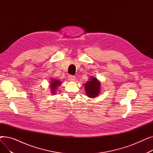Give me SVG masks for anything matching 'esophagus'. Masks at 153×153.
Wrapping results in <instances>:
<instances>
[{"instance_id": "34e87169", "label": "esophagus", "mask_w": 153, "mask_h": 153, "mask_svg": "<svg viewBox=\"0 0 153 153\" xmlns=\"http://www.w3.org/2000/svg\"><path fill=\"white\" fill-rule=\"evenodd\" d=\"M68 79H69V80L70 81H74L75 79H76V77L74 76L70 75V76H69Z\"/></svg>"}]
</instances>
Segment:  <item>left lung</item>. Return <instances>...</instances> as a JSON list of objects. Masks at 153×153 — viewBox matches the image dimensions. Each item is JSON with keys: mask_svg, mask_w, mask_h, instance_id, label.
Here are the masks:
<instances>
[{"mask_svg": "<svg viewBox=\"0 0 153 153\" xmlns=\"http://www.w3.org/2000/svg\"><path fill=\"white\" fill-rule=\"evenodd\" d=\"M84 88L88 97L94 99L100 94L101 82L96 77L91 76L89 81L84 84Z\"/></svg>", "mask_w": 153, "mask_h": 153, "instance_id": "obj_1", "label": "left lung"}]
</instances>
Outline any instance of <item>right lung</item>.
<instances>
[{
    "mask_svg": "<svg viewBox=\"0 0 153 153\" xmlns=\"http://www.w3.org/2000/svg\"><path fill=\"white\" fill-rule=\"evenodd\" d=\"M61 84V81H60L59 80L56 79H51L50 81V90L51 92L54 94H56V91L57 89V88Z\"/></svg>",
    "mask_w": 153,
    "mask_h": 153,
    "instance_id": "add662e5",
    "label": "right lung"
}]
</instances>
